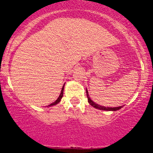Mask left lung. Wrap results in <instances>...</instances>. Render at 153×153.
Wrapping results in <instances>:
<instances>
[{"label": "left lung", "mask_w": 153, "mask_h": 153, "mask_svg": "<svg viewBox=\"0 0 153 153\" xmlns=\"http://www.w3.org/2000/svg\"><path fill=\"white\" fill-rule=\"evenodd\" d=\"M86 96H87V99H88V102L93 107H95L96 109H100V110H107V111H117L118 109H121L123 106H119V107H105V106H102L100 105H99V104L95 103V102H93L92 100L90 98V96L88 94V91L86 90Z\"/></svg>", "instance_id": "1"}]
</instances>
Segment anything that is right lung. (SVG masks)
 Masks as SVG:
<instances>
[{"mask_svg":"<svg viewBox=\"0 0 153 153\" xmlns=\"http://www.w3.org/2000/svg\"><path fill=\"white\" fill-rule=\"evenodd\" d=\"M63 89H64V85H63V88H62V90H61V93H60V96H59V97H58V98H57V100H56L54 102H52V103H51V104H50V105H49V106H54V105H56V104L59 103V102H60V100H61L62 97H63Z\"/></svg>","mask_w":153,"mask_h":153,"instance_id":"add662e5","label":"right lung"}]
</instances>
